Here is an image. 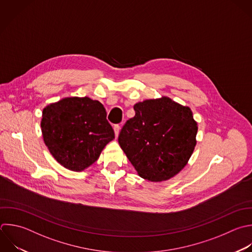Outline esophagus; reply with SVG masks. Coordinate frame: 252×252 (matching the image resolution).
<instances>
[{"instance_id": "34e87169", "label": "esophagus", "mask_w": 252, "mask_h": 252, "mask_svg": "<svg viewBox=\"0 0 252 252\" xmlns=\"http://www.w3.org/2000/svg\"><path fill=\"white\" fill-rule=\"evenodd\" d=\"M113 129H114V133H115V137L117 138L118 137V135H119V132H120V126L119 125H114V127H113Z\"/></svg>"}]
</instances>
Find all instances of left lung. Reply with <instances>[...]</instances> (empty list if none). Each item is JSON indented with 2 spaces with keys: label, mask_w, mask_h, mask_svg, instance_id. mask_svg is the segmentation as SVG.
I'll return each mask as SVG.
<instances>
[{
  "label": "left lung",
  "mask_w": 252,
  "mask_h": 252,
  "mask_svg": "<svg viewBox=\"0 0 252 252\" xmlns=\"http://www.w3.org/2000/svg\"><path fill=\"white\" fill-rule=\"evenodd\" d=\"M118 143L138 174L159 182L177 174L196 146L197 122L188 106L161 96L134 105Z\"/></svg>",
  "instance_id": "obj_1"
}]
</instances>
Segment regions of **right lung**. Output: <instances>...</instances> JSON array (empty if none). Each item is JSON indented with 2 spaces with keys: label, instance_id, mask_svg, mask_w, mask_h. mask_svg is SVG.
Returning a JSON list of instances; mask_svg holds the SVG:
<instances>
[{
  "label": "right lung",
  "instance_id": "1",
  "mask_svg": "<svg viewBox=\"0 0 252 252\" xmlns=\"http://www.w3.org/2000/svg\"><path fill=\"white\" fill-rule=\"evenodd\" d=\"M41 131L53 158L73 171L96 161L115 137L103 105L88 96L65 97L47 105L42 111Z\"/></svg>",
  "mask_w": 252,
  "mask_h": 252
}]
</instances>
